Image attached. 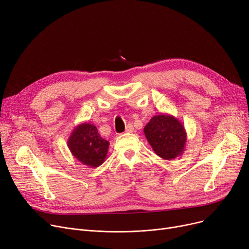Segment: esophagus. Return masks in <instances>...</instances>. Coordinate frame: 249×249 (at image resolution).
I'll list each match as a JSON object with an SVG mask.
<instances>
[{
	"label": "esophagus",
	"mask_w": 249,
	"mask_h": 249,
	"mask_svg": "<svg viewBox=\"0 0 249 249\" xmlns=\"http://www.w3.org/2000/svg\"><path fill=\"white\" fill-rule=\"evenodd\" d=\"M133 130H134L133 126H132L131 124H129V125H127V126H126V129H125V132H126V133H130V132H133Z\"/></svg>",
	"instance_id": "34e87169"
}]
</instances>
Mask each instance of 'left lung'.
Masks as SVG:
<instances>
[{
    "instance_id": "left-lung-1",
    "label": "left lung",
    "mask_w": 249,
    "mask_h": 249,
    "mask_svg": "<svg viewBox=\"0 0 249 249\" xmlns=\"http://www.w3.org/2000/svg\"><path fill=\"white\" fill-rule=\"evenodd\" d=\"M144 134L154 152L163 160H174L184 152L186 130L172 115L153 116L144 127Z\"/></svg>"
}]
</instances>
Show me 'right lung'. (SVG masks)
<instances>
[{
  "label": "right lung",
  "mask_w": 249,
  "mask_h": 249,
  "mask_svg": "<svg viewBox=\"0 0 249 249\" xmlns=\"http://www.w3.org/2000/svg\"><path fill=\"white\" fill-rule=\"evenodd\" d=\"M68 146L78 161L89 167H97L106 159L109 141L101 137L95 125L83 123L73 129Z\"/></svg>",
  "instance_id": "add662e5"
}]
</instances>
